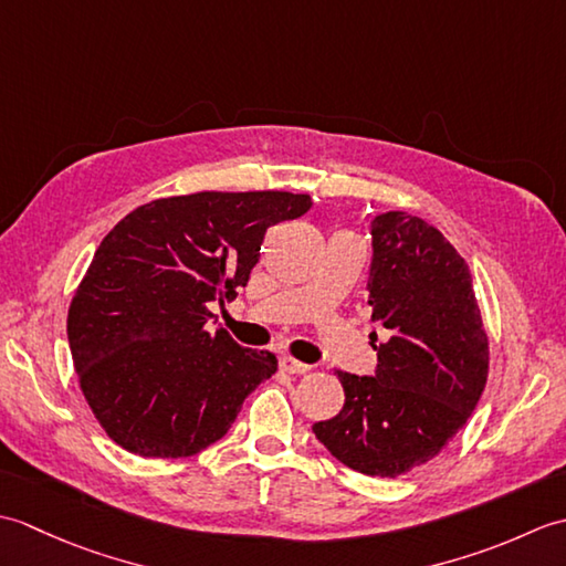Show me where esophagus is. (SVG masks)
<instances>
[{"label": "esophagus", "mask_w": 566, "mask_h": 566, "mask_svg": "<svg viewBox=\"0 0 566 566\" xmlns=\"http://www.w3.org/2000/svg\"><path fill=\"white\" fill-rule=\"evenodd\" d=\"M280 367H282L284 371H290V375H304V371L311 369V365L298 363V359H294V357H282V359H280Z\"/></svg>", "instance_id": "1"}]
</instances>
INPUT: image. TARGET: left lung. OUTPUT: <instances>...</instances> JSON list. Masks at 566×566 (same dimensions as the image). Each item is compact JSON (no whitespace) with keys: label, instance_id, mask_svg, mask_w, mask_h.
<instances>
[{"label":"left lung","instance_id":"left-lung-1","mask_svg":"<svg viewBox=\"0 0 566 566\" xmlns=\"http://www.w3.org/2000/svg\"><path fill=\"white\" fill-rule=\"evenodd\" d=\"M371 238L367 306L391 335L375 345V377L338 371L345 406L314 432L355 472L396 479L440 454L472 416L489 377V335L467 262L436 226L387 211Z\"/></svg>","mask_w":566,"mask_h":566}]
</instances>
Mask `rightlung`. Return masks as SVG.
Returning <instances> with one entry per match:
<instances>
[{"label": "right lung", "mask_w": 566, "mask_h": 566, "mask_svg": "<svg viewBox=\"0 0 566 566\" xmlns=\"http://www.w3.org/2000/svg\"><path fill=\"white\" fill-rule=\"evenodd\" d=\"M311 207L292 191L153 199L99 243L67 311L80 389L118 448L179 460L221 440L245 396L276 371L270 350L211 331L260 260L268 228Z\"/></svg>", "instance_id": "1"}]
</instances>
